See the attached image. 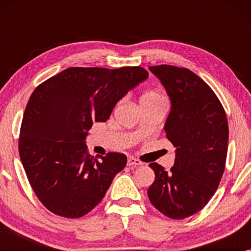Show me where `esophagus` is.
<instances>
[{
    "label": "esophagus",
    "mask_w": 251,
    "mask_h": 251,
    "mask_svg": "<svg viewBox=\"0 0 251 251\" xmlns=\"http://www.w3.org/2000/svg\"><path fill=\"white\" fill-rule=\"evenodd\" d=\"M128 166L129 167H138V166H142V162L137 159H135V157L130 156V157H128Z\"/></svg>",
    "instance_id": "esophagus-1"
}]
</instances>
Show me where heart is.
<instances>
[{
  "instance_id": "b5f03b06",
  "label": "heart",
  "mask_w": 251,
  "mask_h": 251,
  "mask_svg": "<svg viewBox=\"0 0 251 251\" xmlns=\"http://www.w3.org/2000/svg\"><path fill=\"white\" fill-rule=\"evenodd\" d=\"M155 101H162V98H161L157 94H155V92H147V94L143 95L142 98H140V105Z\"/></svg>"
}]
</instances>
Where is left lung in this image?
Wrapping results in <instances>:
<instances>
[{
	"label": "left lung",
	"instance_id": "1",
	"mask_svg": "<svg viewBox=\"0 0 251 251\" xmlns=\"http://www.w3.org/2000/svg\"><path fill=\"white\" fill-rule=\"evenodd\" d=\"M149 68L169 96L163 129L176 157L169 173L150 164L155 179L147 194L164 216L183 219L200 211L217 190L227 154V119L215 92L193 72L170 65Z\"/></svg>",
	"mask_w": 251,
	"mask_h": 251
}]
</instances>
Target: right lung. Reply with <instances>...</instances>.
I'll return each mask as SVG.
<instances>
[{
	"label": "right lung",
	"instance_id": "obj_1",
	"mask_svg": "<svg viewBox=\"0 0 251 251\" xmlns=\"http://www.w3.org/2000/svg\"><path fill=\"white\" fill-rule=\"evenodd\" d=\"M149 77L143 67H71L40 84L24 113L19 155L44 207L66 218L91 211L126 164L125 154L94 159L85 138Z\"/></svg>",
	"mask_w": 251,
	"mask_h": 251
}]
</instances>
